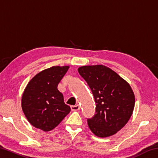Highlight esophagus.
Here are the masks:
<instances>
[{"mask_svg":"<svg viewBox=\"0 0 158 158\" xmlns=\"http://www.w3.org/2000/svg\"><path fill=\"white\" fill-rule=\"evenodd\" d=\"M79 109H80V106L79 105L71 106V109L73 111H78V110H79Z\"/></svg>","mask_w":158,"mask_h":158,"instance_id":"1","label":"esophagus"}]
</instances>
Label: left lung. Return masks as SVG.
Returning a JSON list of instances; mask_svg holds the SVG:
<instances>
[{
    "label": "left lung",
    "mask_w": 158,
    "mask_h": 158,
    "mask_svg": "<svg viewBox=\"0 0 158 158\" xmlns=\"http://www.w3.org/2000/svg\"><path fill=\"white\" fill-rule=\"evenodd\" d=\"M78 72L89 85L96 103L95 116L87 120L90 130L99 137L115 135L132 114L135 97L132 88L103 65L81 66Z\"/></svg>",
    "instance_id": "8db88e82"
}]
</instances>
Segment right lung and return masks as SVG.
<instances>
[{"mask_svg":"<svg viewBox=\"0 0 158 158\" xmlns=\"http://www.w3.org/2000/svg\"><path fill=\"white\" fill-rule=\"evenodd\" d=\"M69 66H53L41 71L26 85L21 98V107L30 123L44 132L51 131L71 111L64 102L58 85Z\"/></svg>","mask_w":158,"mask_h":158,"instance_id":"obj_1","label":"right lung"}]
</instances>
